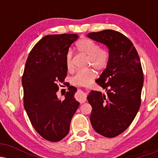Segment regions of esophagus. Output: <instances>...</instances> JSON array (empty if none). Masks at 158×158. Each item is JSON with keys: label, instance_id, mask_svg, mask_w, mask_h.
<instances>
[{"label": "esophagus", "instance_id": "34e87169", "mask_svg": "<svg viewBox=\"0 0 158 158\" xmlns=\"http://www.w3.org/2000/svg\"><path fill=\"white\" fill-rule=\"evenodd\" d=\"M86 94L83 91H81L80 93H79V94L77 95V99L80 102V103H84L86 102Z\"/></svg>", "mask_w": 158, "mask_h": 158}]
</instances>
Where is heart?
<instances>
[{"label":"heart","mask_w":158,"mask_h":158,"mask_svg":"<svg viewBox=\"0 0 158 158\" xmlns=\"http://www.w3.org/2000/svg\"><path fill=\"white\" fill-rule=\"evenodd\" d=\"M78 52L88 56V64L93 66L96 70H103L106 67L108 61V52L104 48H99L95 41L90 39L84 38L78 41L76 44ZM73 54L68 52L65 56V64L68 71L73 70ZM96 73L92 69L79 70L72 77L71 82L75 85L86 86L95 79Z\"/></svg>","instance_id":"obj_1"}]
</instances>
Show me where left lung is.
<instances>
[{
  "label": "left lung",
  "mask_w": 158,
  "mask_h": 158,
  "mask_svg": "<svg viewBox=\"0 0 158 158\" xmlns=\"http://www.w3.org/2000/svg\"><path fill=\"white\" fill-rule=\"evenodd\" d=\"M88 38L108 49V61L97 82L106 94L91 90L88 102L94 129L106 137H114L126 131L135 118L139 106L143 73L137 50L126 36L106 30L88 34Z\"/></svg>",
  "instance_id": "1"
}]
</instances>
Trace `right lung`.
<instances>
[{"label":"right lung","instance_id":"add662e5","mask_svg":"<svg viewBox=\"0 0 158 158\" xmlns=\"http://www.w3.org/2000/svg\"><path fill=\"white\" fill-rule=\"evenodd\" d=\"M79 38L77 34L49 35L43 37L29 54L22 77L23 106L35 131L50 142L66 137L79 102L75 87H69L64 100L56 92L68 69L65 56Z\"/></svg>","mask_w":158,"mask_h":158}]
</instances>
